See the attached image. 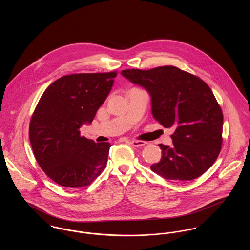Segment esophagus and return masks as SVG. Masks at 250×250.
I'll return each instance as SVG.
<instances>
[{
	"instance_id": "esophagus-1",
	"label": "esophagus",
	"mask_w": 250,
	"mask_h": 250,
	"mask_svg": "<svg viewBox=\"0 0 250 250\" xmlns=\"http://www.w3.org/2000/svg\"><path fill=\"white\" fill-rule=\"evenodd\" d=\"M131 144H132L134 147H143L145 144H147V143L143 142V141H132Z\"/></svg>"
}]
</instances>
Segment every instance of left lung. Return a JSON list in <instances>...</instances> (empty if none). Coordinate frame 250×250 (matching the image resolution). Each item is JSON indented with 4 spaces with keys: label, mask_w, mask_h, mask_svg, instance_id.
<instances>
[{
    "label": "left lung",
    "mask_w": 250,
    "mask_h": 250,
    "mask_svg": "<svg viewBox=\"0 0 250 250\" xmlns=\"http://www.w3.org/2000/svg\"><path fill=\"white\" fill-rule=\"evenodd\" d=\"M151 96L152 113L164 127H174L172 145L159 144L162 157L151 169L163 178H198L214 164L222 145L223 113L210 87L175 66L121 72Z\"/></svg>",
    "instance_id": "1"
}]
</instances>
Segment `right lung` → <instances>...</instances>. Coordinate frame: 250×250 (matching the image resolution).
I'll list each match as a JSON object with an SVG mask.
<instances>
[{"mask_svg": "<svg viewBox=\"0 0 250 250\" xmlns=\"http://www.w3.org/2000/svg\"><path fill=\"white\" fill-rule=\"evenodd\" d=\"M116 76V72L63 76L41 96L29 138L38 165L60 186H89L106 167L111 145L86 139L80 128L93 122Z\"/></svg>", "mask_w": 250, "mask_h": 250, "instance_id": "right-lung-1", "label": "right lung"}]
</instances>
